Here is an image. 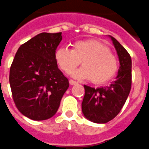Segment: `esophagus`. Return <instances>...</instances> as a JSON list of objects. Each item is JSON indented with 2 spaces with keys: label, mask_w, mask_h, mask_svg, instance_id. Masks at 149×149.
Here are the masks:
<instances>
[{
  "label": "esophagus",
  "mask_w": 149,
  "mask_h": 149,
  "mask_svg": "<svg viewBox=\"0 0 149 149\" xmlns=\"http://www.w3.org/2000/svg\"><path fill=\"white\" fill-rule=\"evenodd\" d=\"M69 82H70V85H76V84H78V82H75V81H74V80H71V79H70V81H69Z\"/></svg>",
  "instance_id": "esophagus-1"
}]
</instances>
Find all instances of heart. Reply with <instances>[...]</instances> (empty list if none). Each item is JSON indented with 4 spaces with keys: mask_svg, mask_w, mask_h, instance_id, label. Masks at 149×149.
Returning <instances> with one entry per match:
<instances>
[{
    "mask_svg": "<svg viewBox=\"0 0 149 149\" xmlns=\"http://www.w3.org/2000/svg\"><path fill=\"white\" fill-rule=\"evenodd\" d=\"M55 60L62 70L70 74L80 63L83 67L72 73L78 79H90L104 83L113 77L118 70V60L107 47L95 40L77 41L72 49L60 47L55 52Z\"/></svg>",
    "mask_w": 149,
    "mask_h": 149,
    "instance_id": "obj_1",
    "label": "heart"
}]
</instances>
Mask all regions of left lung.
<instances>
[{
	"label": "left lung",
	"mask_w": 149,
	"mask_h": 149,
	"mask_svg": "<svg viewBox=\"0 0 149 149\" xmlns=\"http://www.w3.org/2000/svg\"><path fill=\"white\" fill-rule=\"evenodd\" d=\"M120 63L115 81L106 86L94 88L84 85L82 114L92 122L104 124L117 116L126 102L132 83V59L125 48L111 36Z\"/></svg>",
	"instance_id": "left-lung-1"
}]
</instances>
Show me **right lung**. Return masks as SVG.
Masks as SVG:
<instances>
[{
	"instance_id": "obj_1",
	"label": "right lung",
	"mask_w": 149,
	"mask_h": 149,
	"mask_svg": "<svg viewBox=\"0 0 149 149\" xmlns=\"http://www.w3.org/2000/svg\"><path fill=\"white\" fill-rule=\"evenodd\" d=\"M62 39V32H42L22 44L14 57L9 74L13 97L19 111L31 120L52 118L69 87L55 60Z\"/></svg>"
}]
</instances>
